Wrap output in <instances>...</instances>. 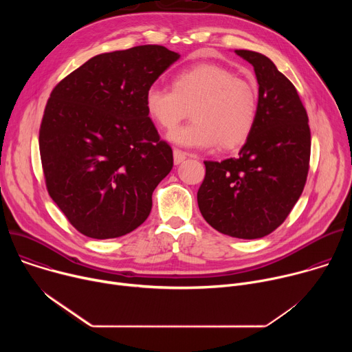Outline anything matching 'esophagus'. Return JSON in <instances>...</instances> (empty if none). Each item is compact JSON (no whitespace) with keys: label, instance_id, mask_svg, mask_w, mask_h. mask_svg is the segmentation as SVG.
<instances>
[{"label":"esophagus","instance_id":"obj_1","mask_svg":"<svg viewBox=\"0 0 352 352\" xmlns=\"http://www.w3.org/2000/svg\"><path fill=\"white\" fill-rule=\"evenodd\" d=\"M189 155L186 152H182L179 148H174V163L181 164Z\"/></svg>","mask_w":352,"mask_h":352}]
</instances>
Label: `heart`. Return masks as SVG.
Segmentation results:
<instances>
[{
	"mask_svg": "<svg viewBox=\"0 0 352 352\" xmlns=\"http://www.w3.org/2000/svg\"><path fill=\"white\" fill-rule=\"evenodd\" d=\"M171 87L152 85L144 94L147 116L164 131L175 129L186 117L193 121L170 135L186 147L223 150L241 147L258 120V90L219 64H197L177 72Z\"/></svg>",
	"mask_w": 352,
	"mask_h": 352,
	"instance_id": "b5f03b06",
	"label": "heart"
}]
</instances>
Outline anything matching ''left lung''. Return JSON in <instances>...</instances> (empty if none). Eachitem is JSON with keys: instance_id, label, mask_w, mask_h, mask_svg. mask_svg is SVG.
Returning a JSON list of instances; mask_svg holds the SVG:
<instances>
[{"instance_id": "obj_1", "label": "left lung", "mask_w": 352, "mask_h": 352, "mask_svg": "<svg viewBox=\"0 0 352 352\" xmlns=\"http://www.w3.org/2000/svg\"><path fill=\"white\" fill-rule=\"evenodd\" d=\"M254 65L259 83L258 120L239 156L205 162L197 190L204 219L217 231L256 239L280 227L304 190L311 129L295 86L266 56L235 50Z\"/></svg>"}]
</instances>
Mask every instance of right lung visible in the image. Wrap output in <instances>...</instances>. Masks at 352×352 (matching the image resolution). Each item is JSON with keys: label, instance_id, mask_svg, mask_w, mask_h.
<instances>
[{"label": "right lung", "instance_id": "right-lung-1", "mask_svg": "<svg viewBox=\"0 0 352 352\" xmlns=\"http://www.w3.org/2000/svg\"><path fill=\"white\" fill-rule=\"evenodd\" d=\"M178 58L157 44L98 54L50 94L38 131L44 181L80 234L118 238L152 210V193L174 159L144 94Z\"/></svg>", "mask_w": 352, "mask_h": 352}]
</instances>
